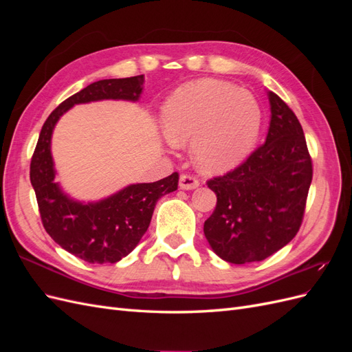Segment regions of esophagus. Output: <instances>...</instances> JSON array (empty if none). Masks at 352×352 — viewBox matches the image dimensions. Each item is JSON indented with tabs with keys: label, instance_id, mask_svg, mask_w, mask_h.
Here are the masks:
<instances>
[{
	"label": "esophagus",
	"instance_id": "1",
	"mask_svg": "<svg viewBox=\"0 0 352 352\" xmlns=\"http://www.w3.org/2000/svg\"><path fill=\"white\" fill-rule=\"evenodd\" d=\"M199 186V180L195 176H190V175H182L179 177V188L180 189H185V190H190V189H195Z\"/></svg>",
	"mask_w": 352,
	"mask_h": 352
}]
</instances>
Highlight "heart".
I'll use <instances>...</instances> for the list:
<instances>
[{
	"label": "heart",
	"instance_id": "b5f03b06",
	"mask_svg": "<svg viewBox=\"0 0 352 352\" xmlns=\"http://www.w3.org/2000/svg\"><path fill=\"white\" fill-rule=\"evenodd\" d=\"M261 109L254 95L230 82L199 79L175 91L162 110V127L175 146L192 142L202 173L238 167L257 142Z\"/></svg>",
	"mask_w": 352,
	"mask_h": 352
}]
</instances>
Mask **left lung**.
<instances>
[{"label":"left lung","instance_id":"8db88e82","mask_svg":"<svg viewBox=\"0 0 352 352\" xmlns=\"http://www.w3.org/2000/svg\"><path fill=\"white\" fill-rule=\"evenodd\" d=\"M265 142L247 162L208 180L217 206L204 235L221 260L261 261L289 243L300 230L313 179L311 158L294 111L272 91Z\"/></svg>","mask_w":352,"mask_h":352}]
</instances>
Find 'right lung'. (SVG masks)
Here are the masks:
<instances>
[{"label": "right lung", "mask_w": 352, "mask_h": 352, "mask_svg": "<svg viewBox=\"0 0 352 352\" xmlns=\"http://www.w3.org/2000/svg\"><path fill=\"white\" fill-rule=\"evenodd\" d=\"M144 89V74L94 82L63 101L50 114L39 133L30 162L42 225L63 250L88 263H117L131 254L146 232L157 201L177 189L173 173L153 184H132L98 201H79L56 182L51 138L60 117L78 104L104 100L136 102Z\"/></svg>", "instance_id": "obj_1"}]
</instances>
